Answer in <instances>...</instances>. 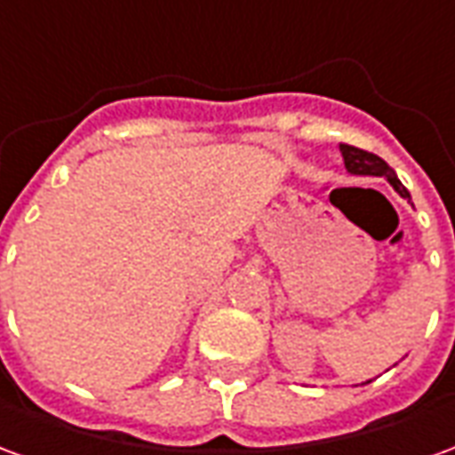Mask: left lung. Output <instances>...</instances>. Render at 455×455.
<instances>
[{"label":"left lung","instance_id":"8db88e82","mask_svg":"<svg viewBox=\"0 0 455 455\" xmlns=\"http://www.w3.org/2000/svg\"><path fill=\"white\" fill-rule=\"evenodd\" d=\"M339 148H341L343 165H346L348 172H353V175H378V178H387V182L400 192L402 197L410 199L407 188L402 185L400 180H397V175H395V170H392L380 156L368 153V150L363 148H355V146H346V143H341Z\"/></svg>","mask_w":455,"mask_h":455}]
</instances>
